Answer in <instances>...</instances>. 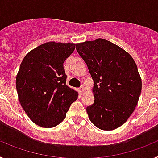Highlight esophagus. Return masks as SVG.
Instances as JSON below:
<instances>
[{"instance_id": "1", "label": "esophagus", "mask_w": 158, "mask_h": 158, "mask_svg": "<svg viewBox=\"0 0 158 158\" xmlns=\"http://www.w3.org/2000/svg\"><path fill=\"white\" fill-rule=\"evenodd\" d=\"M78 91H79V93H80L81 94H83V93L85 92V87H84L83 85H81L79 89H78Z\"/></svg>"}]
</instances>
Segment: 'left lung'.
Instances as JSON below:
<instances>
[{"label": "left lung", "instance_id": "obj_1", "mask_svg": "<svg viewBox=\"0 0 158 158\" xmlns=\"http://www.w3.org/2000/svg\"><path fill=\"white\" fill-rule=\"evenodd\" d=\"M76 49L94 81V103L86 107L89 119L104 131L119 127L135 111L142 91L136 63L104 39L77 43Z\"/></svg>", "mask_w": 158, "mask_h": 158}]
</instances>
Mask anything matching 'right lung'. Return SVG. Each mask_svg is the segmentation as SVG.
I'll return each mask as SVG.
<instances>
[{
	"instance_id": "obj_1",
	"label": "right lung",
	"mask_w": 158,
	"mask_h": 158,
	"mask_svg": "<svg viewBox=\"0 0 158 158\" xmlns=\"http://www.w3.org/2000/svg\"><path fill=\"white\" fill-rule=\"evenodd\" d=\"M75 50L73 43L50 42L24 57L16 76L23 109L33 123L54 127L64 120L77 93L66 85L63 63Z\"/></svg>"
}]
</instances>
